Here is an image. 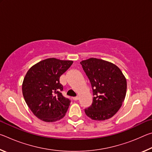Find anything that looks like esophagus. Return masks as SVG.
I'll return each mask as SVG.
<instances>
[{"mask_svg":"<svg viewBox=\"0 0 152 152\" xmlns=\"http://www.w3.org/2000/svg\"><path fill=\"white\" fill-rule=\"evenodd\" d=\"M78 96H76V97H73V100L74 101H78Z\"/></svg>","mask_w":152,"mask_h":152,"instance_id":"1","label":"esophagus"}]
</instances>
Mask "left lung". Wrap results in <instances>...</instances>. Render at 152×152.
<instances>
[{"mask_svg": "<svg viewBox=\"0 0 152 152\" xmlns=\"http://www.w3.org/2000/svg\"><path fill=\"white\" fill-rule=\"evenodd\" d=\"M88 76L93 93L91 107L84 109L92 120L104 121L114 116L121 107L127 91V80L114 64L101 59L89 58L80 61Z\"/></svg>", "mask_w": 152, "mask_h": 152, "instance_id": "left-lung-1", "label": "left lung"}]
</instances>
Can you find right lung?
Segmentation results:
<instances>
[{
  "label": "right lung",
  "mask_w": 152,
  "mask_h": 152,
  "mask_svg": "<svg viewBox=\"0 0 152 152\" xmlns=\"http://www.w3.org/2000/svg\"><path fill=\"white\" fill-rule=\"evenodd\" d=\"M73 61L48 58L33 65L25 75L22 92L27 106L38 119L55 122L65 116L70 101L63 96L60 77Z\"/></svg>",
  "instance_id": "add662e5"
}]
</instances>
